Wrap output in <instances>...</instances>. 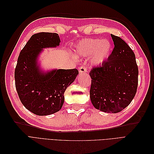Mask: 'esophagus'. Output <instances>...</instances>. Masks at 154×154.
<instances>
[{
    "label": "esophagus",
    "mask_w": 154,
    "mask_h": 154,
    "mask_svg": "<svg viewBox=\"0 0 154 154\" xmlns=\"http://www.w3.org/2000/svg\"><path fill=\"white\" fill-rule=\"evenodd\" d=\"M79 70V72L80 73H85L87 72V67L85 66H82L81 67H80L78 68Z\"/></svg>",
    "instance_id": "obj_1"
}]
</instances>
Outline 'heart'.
Wrapping results in <instances>:
<instances>
[{"mask_svg": "<svg viewBox=\"0 0 154 154\" xmlns=\"http://www.w3.org/2000/svg\"><path fill=\"white\" fill-rule=\"evenodd\" d=\"M112 50L111 43L108 40L99 38L86 39L78 44L76 53L79 56L86 57L94 54L92 63L99 65L108 58Z\"/></svg>", "mask_w": 154, "mask_h": 154, "instance_id": "1", "label": "heart"}]
</instances>
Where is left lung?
Returning a JSON list of instances; mask_svg holds the SVG:
<instances>
[{"instance_id":"1","label":"left lung","mask_w":154,"mask_h":154,"mask_svg":"<svg viewBox=\"0 0 154 154\" xmlns=\"http://www.w3.org/2000/svg\"><path fill=\"white\" fill-rule=\"evenodd\" d=\"M114 48L108 60L93 67L90 97L96 109L118 113L126 108L136 94L138 67L135 54L119 36L111 34Z\"/></svg>"}]
</instances>
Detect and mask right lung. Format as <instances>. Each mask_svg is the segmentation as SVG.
I'll use <instances>...</instances> for the list:
<instances>
[{
  "instance_id": "1",
  "label": "right lung",
  "mask_w": 154,
  "mask_h": 154,
  "mask_svg": "<svg viewBox=\"0 0 154 154\" xmlns=\"http://www.w3.org/2000/svg\"><path fill=\"white\" fill-rule=\"evenodd\" d=\"M60 40L55 32L32 35L18 56L15 70V87L26 108L38 116L54 114L62 109L64 92L74 81L76 69L53 70L45 74L38 71L36 58L43 48L57 47Z\"/></svg>"
}]
</instances>
